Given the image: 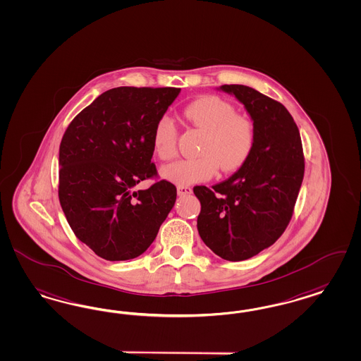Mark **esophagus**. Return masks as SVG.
Here are the masks:
<instances>
[{
    "label": "esophagus",
    "mask_w": 361,
    "mask_h": 361,
    "mask_svg": "<svg viewBox=\"0 0 361 361\" xmlns=\"http://www.w3.org/2000/svg\"><path fill=\"white\" fill-rule=\"evenodd\" d=\"M176 190H178V195H179V197L188 195V194H191V192H192V190H191L188 186H178L176 187Z\"/></svg>",
    "instance_id": "34e87169"
}]
</instances>
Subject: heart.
I'll use <instances>...</instances> for the list:
<instances>
[{
  "instance_id": "b5f03b06",
  "label": "heart",
  "mask_w": 361,
  "mask_h": 361,
  "mask_svg": "<svg viewBox=\"0 0 361 361\" xmlns=\"http://www.w3.org/2000/svg\"><path fill=\"white\" fill-rule=\"evenodd\" d=\"M187 121L202 131L198 158L180 159L161 167L163 179L178 186H187L212 179L218 167L224 173L237 171L253 152V124L238 116L235 108L218 96H202L185 109ZM178 131L174 121L164 115L152 133V149L161 161L176 157Z\"/></svg>"
}]
</instances>
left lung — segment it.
Listing matches in <instances>:
<instances>
[{
    "mask_svg": "<svg viewBox=\"0 0 361 361\" xmlns=\"http://www.w3.org/2000/svg\"><path fill=\"white\" fill-rule=\"evenodd\" d=\"M218 91L235 96L253 121L250 158L228 179L194 187L200 202V238L227 261H243L271 246L288 226L304 178L297 124L281 103L257 90L230 84Z\"/></svg>",
    "mask_w": 361,
    "mask_h": 361,
    "instance_id": "obj_1",
    "label": "left lung"
}]
</instances>
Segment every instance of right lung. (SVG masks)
<instances>
[{
	"instance_id": "add662e5",
	"label": "right lung",
	"mask_w": 361,
	"mask_h": 361,
	"mask_svg": "<svg viewBox=\"0 0 361 361\" xmlns=\"http://www.w3.org/2000/svg\"><path fill=\"white\" fill-rule=\"evenodd\" d=\"M180 88L119 87L71 121L59 151V200L75 235L107 261L145 253L176 200V187L154 175L152 133Z\"/></svg>"
}]
</instances>
